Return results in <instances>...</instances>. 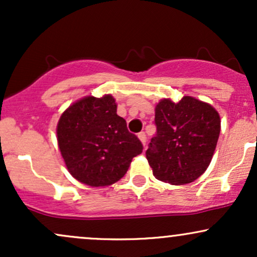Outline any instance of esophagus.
I'll return each mask as SVG.
<instances>
[{"label": "esophagus", "instance_id": "esophagus-1", "mask_svg": "<svg viewBox=\"0 0 257 257\" xmlns=\"http://www.w3.org/2000/svg\"><path fill=\"white\" fill-rule=\"evenodd\" d=\"M138 138L140 139V141L141 143H143V145L145 146L146 145V140H147V138H146V134L144 132H141V133H139L138 134Z\"/></svg>", "mask_w": 257, "mask_h": 257}]
</instances>
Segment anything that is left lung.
Wrapping results in <instances>:
<instances>
[{
  "label": "left lung",
  "instance_id": "left-lung-1",
  "mask_svg": "<svg viewBox=\"0 0 257 257\" xmlns=\"http://www.w3.org/2000/svg\"><path fill=\"white\" fill-rule=\"evenodd\" d=\"M157 134L146 158L156 179L172 185L193 182L205 172L219 140L221 120L211 105L184 96L163 99L156 106Z\"/></svg>",
  "mask_w": 257,
  "mask_h": 257
}]
</instances>
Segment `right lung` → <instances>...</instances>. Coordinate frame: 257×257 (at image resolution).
I'll use <instances>...</instances> for the list:
<instances>
[{"label": "right lung", "instance_id": "obj_1", "mask_svg": "<svg viewBox=\"0 0 257 257\" xmlns=\"http://www.w3.org/2000/svg\"><path fill=\"white\" fill-rule=\"evenodd\" d=\"M58 145L70 174L91 187L114 184L125 175L143 144L117 114L113 96H85L64 111Z\"/></svg>", "mask_w": 257, "mask_h": 257}]
</instances>
